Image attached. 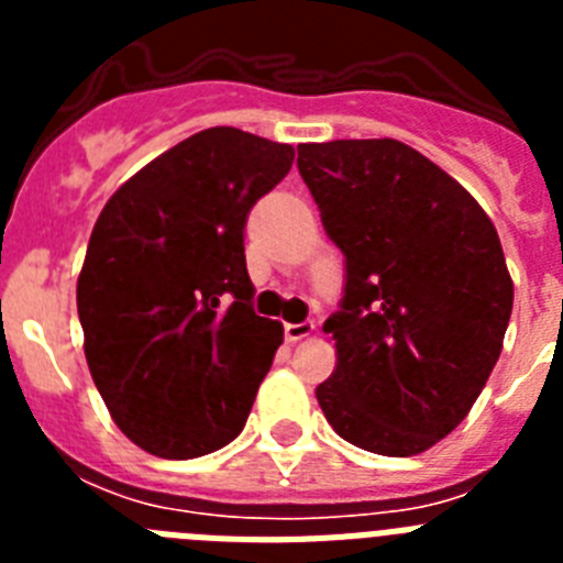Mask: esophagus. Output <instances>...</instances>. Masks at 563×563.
<instances>
[{"label": "esophagus", "instance_id": "esophagus-1", "mask_svg": "<svg viewBox=\"0 0 563 563\" xmlns=\"http://www.w3.org/2000/svg\"><path fill=\"white\" fill-rule=\"evenodd\" d=\"M312 330H316V324L312 321H301V324H285V335L287 341H301V338H310Z\"/></svg>", "mask_w": 563, "mask_h": 563}]
</instances>
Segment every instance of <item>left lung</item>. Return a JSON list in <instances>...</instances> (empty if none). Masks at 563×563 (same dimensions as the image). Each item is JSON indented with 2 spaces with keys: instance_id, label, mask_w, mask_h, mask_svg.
<instances>
[{
  "instance_id": "1",
  "label": "left lung",
  "mask_w": 563,
  "mask_h": 563,
  "mask_svg": "<svg viewBox=\"0 0 563 563\" xmlns=\"http://www.w3.org/2000/svg\"><path fill=\"white\" fill-rule=\"evenodd\" d=\"M298 172L346 258L316 389L338 437L415 456L460 426L499 361L514 282L479 202L391 137L301 143Z\"/></svg>"
}]
</instances>
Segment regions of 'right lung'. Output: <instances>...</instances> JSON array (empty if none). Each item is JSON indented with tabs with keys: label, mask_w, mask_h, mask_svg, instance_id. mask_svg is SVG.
Masks as SVG:
<instances>
[{
	"label": "right lung",
	"mask_w": 563,
	"mask_h": 563,
	"mask_svg": "<svg viewBox=\"0 0 563 563\" xmlns=\"http://www.w3.org/2000/svg\"><path fill=\"white\" fill-rule=\"evenodd\" d=\"M292 146L213 126L109 197L78 276L84 355L114 426L163 460L245 429L285 338L253 312L245 222L285 180Z\"/></svg>",
	"instance_id": "add662e5"
}]
</instances>
